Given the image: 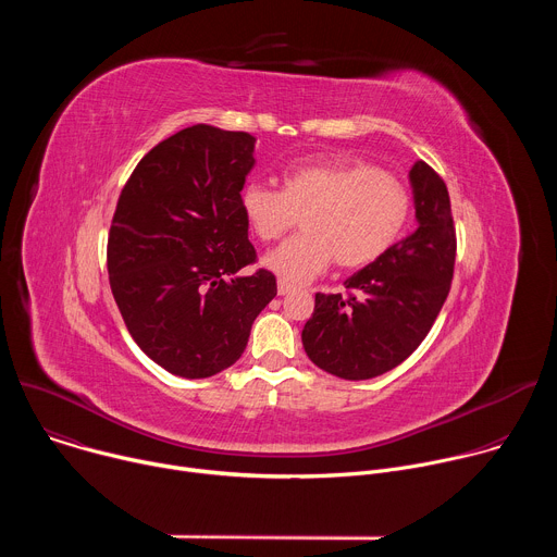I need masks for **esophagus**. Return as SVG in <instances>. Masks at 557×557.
I'll use <instances>...</instances> for the list:
<instances>
[{"label": "esophagus", "mask_w": 557, "mask_h": 557, "mask_svg": "<svg viewBox=\"0 0 557 557\" xmlns=\"http://www.w3.org/2000/svg\"><path fill=\"white\" fill-rule=\"evenodd\" d=\"M290 290H293L290 284H286V282H282V280L277 282V293H280V295H288Z\"/></svg>", "instance_id": "34e87169"}]
</instances>
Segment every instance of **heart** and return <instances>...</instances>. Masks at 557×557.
Segmentation results:
<instances>
[{
  "label": "heart",
  "mask_w": 557,
  "mask_h": 557,
  "mask_svg": "<svg viewBox=\"0 0 557 557\" xmlns=\"http://www.w3.org/2000/svg\"><path fill=\"white\" fill-rule=\"evenodd\" d=\"M240 207L262 243L293 228L304 231L264 258L286 284H306L333 260L361 269L387 253L410 218V191L401 181L363 161H310L284 172L282 189L247 183Z\"/></svg>",
  "instance_id": "b5f03b06"
}]
</instances>
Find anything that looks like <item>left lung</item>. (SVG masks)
<instances>
[{"label": "left lung", "mask_w": 557, "mask_h": 557, "mask_svg": "<svg viewBox=\"0 0 557 557\" xmlns=\"http://www.w3.org/2000/svg\"><path fill=\"white\" fill-rule=\"evenodd\" d=\"M417 231L350 275L348 295H314L301 331L308 359L339 379L379 376L428 337L449 295L456 231L443 178L423 161L410 170Z\"/></svg>", "instance_id": "obj_1"}]
</instances>
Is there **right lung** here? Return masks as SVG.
Instances as JSON below:
<instances>
[{"instance_id": "obj_1", "label": "right lung", "mask_w": 557, "mask_h": 557, "mask_svg": "<svg viewBox=\"0 0 557 557\" xmlns=\"http://www.w3.org/2000/svg\"><path fill=\"white\" fill-rule=\"evenodd\" d=\"M256 138L191 125L147 151L125 183L108 237V273L138 348L185 379L243 357L251 326L277 295L256 262L240 191Z\"/></svg>"}]
</instances>
